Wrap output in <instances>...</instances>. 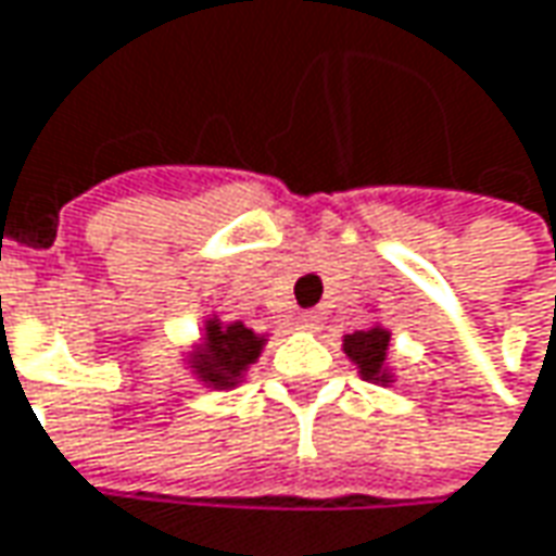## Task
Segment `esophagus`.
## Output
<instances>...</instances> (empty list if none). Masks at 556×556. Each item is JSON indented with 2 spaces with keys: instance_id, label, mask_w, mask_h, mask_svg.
<instances>
[{
  "instance_id": "34e87169",
  "label": "esophagus",
  "mask_w": 556,
  "mask_h": 556,
  "mask_svg": "<svg viewBox=\"0 0 556 556\" xmlns=\"http://www.w3.org/2000/svg\"><path fill=\"white\" fill-rule=\"evenodd\" d=\"M296 325H300V328H306V331H309V328H315V325H318V315H315V312H300V315H296Z\"/></svg>"
}]
</instances>
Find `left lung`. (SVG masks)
<instances>
[{
	"mask_svg": "<svg viewBox=\"0 0 556 556\" xmlns=\"http://www.w3.org/2000/svg\"><path fill=\"white\" fill-rule=\"evenodd\" d=\"M387 343H390V333L371 328V331H355L343 340V350L353 358L355 365L362 368V377H371L380 380V365H383V355H387Z\"/></svg>",
	"mask_w": 556,
	"mask_h": 556,
	"instance_id": "8db88e82",
	"label": "left lung"
}]
</instances>
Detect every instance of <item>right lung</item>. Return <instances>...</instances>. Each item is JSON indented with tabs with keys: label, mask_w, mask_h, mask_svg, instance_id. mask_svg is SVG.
<instances>
[{
	"label": "right lung",
	"mask_w": 556,
	"mask_h": 556,
	"mask_svg": "<svg viewBox=\"0 0 556 556\" xmlns=\"http://www.w3.org/2000/svg\"><path fill=\"white\" fill-rule=\"evenodd\" d=\"M263 340L244 325H206V353L201 358L203 380L213 387H228L235 377H241L250 362H256Z\"/></svg>",
	"instance_id": "obj_1"
}]
</instances>
